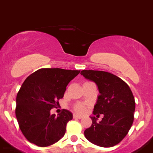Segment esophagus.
I'll return each instance as SVG.
<instances>
[{
    "mask_svg": "<svg viewBox=\"0 0 153 153\" xmlns=\"http://www.w3.org/2000/svg\"><path fill=\"white\" fill-rule=\"evenodd\" d=\"M73 117L74 118H76V119H82V116H79V115H78V114H74Z\"/></svg>",
    "mask_w": 153,
    "mask_h": 153,
    "instance_id": "1",
    "label": "esophagus"
}]
</instances>
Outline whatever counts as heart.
<instances>
[{
  "instance_id": "obj_1",
  "label": "heart",
  "mask_w": 153,
  "mask_h": 153,
  "mask_svg": "<svg viewBox=\"0 0 153 153\" xmlns=\"http://www.w3.org/2000/svg\"><path fill=\"white\" fill-rule=\"evenodd\" d=\"M74 111L76 113L80 114H82L85 112L86 110V105L84 103H77L73 106Z\"/></svg>"
}]
</instances>
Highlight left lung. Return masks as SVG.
Returning <instances> with one entry per match:
<instances>
[{"instance_id":"8db88e82","label":"left lung","mask_w":153,"mask_h":153,"mask_svg":"<svg viewBox=\"0 0 153 153\" xmlns=\"http://www.w3.org/2000/svg\"><path fill=\"white\" fill-rule=\"evenodd\" d=\"M81 75L95 82L100 95L94 107V115L103 114L97 122L91 117L92 124L85 130V136L91 143L101 147H112L123 140L134 119L135 99L127 84L113 74L104 71L83 70Z\"/></svg>"}]
</instances>
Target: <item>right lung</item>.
Segmentation results:
<instances>
[{"mask_svg": "<svg viewBox=\"0 0 153 153\" xmlns=\"http://www.w3.org/2000/svg\"><path fill=\"white\" fill-rule=\"evenodd\" d=\"M79 73L78 70L40 68L24 81L16 95L15 114L29 142L45 147L64 137L72 114L63 109L56 117L50 110L59 104L68 84Z\"/></svg>", "mask_w": 153, "mask_h": 153, "instance_id": "obj_1", "label": "right lung"}]
</instances>
